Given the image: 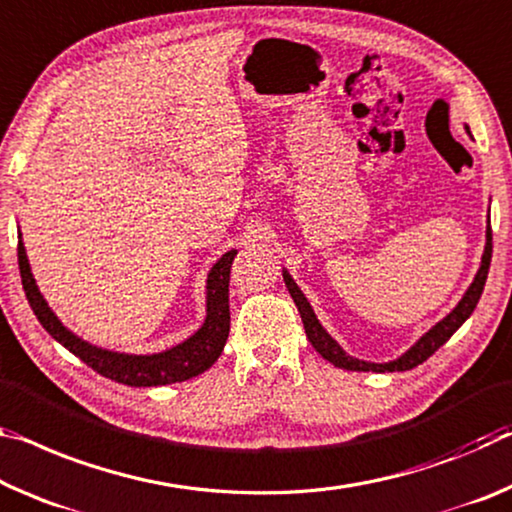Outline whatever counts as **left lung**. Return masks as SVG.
I'll return each instance as SVG.
<instances>
[{"label": "left lung", "instance_id": "obj_1", "mask_svg": "<svg viewBox=\"0 0 512 512\" xmlns=\"http://www.w3.org/2000/svg\"><path fill=\"white\" fill-rule=\"evenodd\" d=\"M490 259H492V227H488V243H485V253L481 259V269H478L476 278L472 282V287L467 289V294L462 296V300L458 303L456 310H453L446 319H442L437 326H433L431 330L426 332L424 337L419 339V342L410 348L408 353L401 355L399 360L394 362H387V364H371V362H362V360H355L351 355H346L339 344L332 339L326 330L321 328V323L316 321V316L312 312L310 303H307V298L300 294V289L296 287V282L291 280V275L285 271V285L289 289L291 298H294V303L300 312V319H303V326H305V335L310 339V344L316 348V353L321 355L323 360H328L330 364H335L339 369H346V371H376V373H385V371H408V369H415L417 364L426 362L431 355L440 348L442 344L449 342V337L456 332L462 323L469 319V314L474 312V307L478 303V298L483 294V287H485V280H488V271H490Z\"/></svg>", "mask_w": 512, "mask_h": 512}]
</instances>
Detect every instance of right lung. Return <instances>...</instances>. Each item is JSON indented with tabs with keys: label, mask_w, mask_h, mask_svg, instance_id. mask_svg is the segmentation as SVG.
<instances>
[{
	"label": "right lung",
	"mask_w": 512,
	"mask_h": 512,
	"mask_svg": "<svg viewBox=\"0 0 512 512\" xmlns=\"http://www.w3.org/2000/svg\"><path fill=\"white\" fill-rule=\"evenodd\" d=\"M237 250L225 253L214 264L212 273L207 278V319L196 335L186 339L184 344L170 348V351L157 355H123L102 351V348L81 342L79 337L63 326L56 319L54 312L47 307L45 298L34 282V275L29 269V259L24 253L22 241H18V264L22 275V287L27 300L40 321L56 342L63 344L77 355L81 362H86L93 371L102 373L116 383L132 387H157L182 383L198 373L207 371L223 353L225 339L230 335V269Z\"/></svg>",
	"instance_id": "obj_1"
}]
</instances>
